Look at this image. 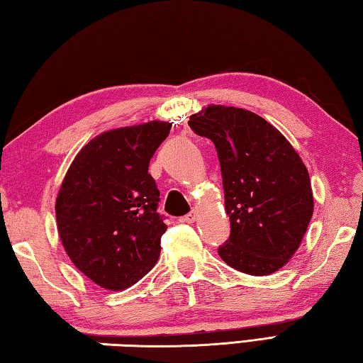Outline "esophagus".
Masks as SVG:
<instances>
[{"label": "esophagus", "mask_w": 363, "mask_h": 363, "mask_svg": "<svg viewBox=\"0 0 363 363\" xmlns=\"http://www.w3.org/2000/svg\"><path fill=\"white\" fill-rule=\"evenodd\" d=\"M195 219H196V211H190L189 214H186V216H182V218H181L182 223H187V224L194 223Z\"/></svg>", "instance_id": "esophagus-1"}]
</instances>
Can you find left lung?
<instances>
[{
	"mask_svg": "<svg viewBox=\"0 0 363 363\" xmlns=\"http://www.w3.org/2000/svg\"><path fill=\"white\" fill-rule=\"evenodd\" d=\"M189 126L218 152L230 218L220 259L250 275L274 274L296 253L314 213L304 163L279 130L250 110L210 106L190 116Z\"/></svg>",
	"mask_w": 363,
	"mask_h": 363,
	"instance_id": "obj_1",
	"label": "left lung"
}]
</instances>
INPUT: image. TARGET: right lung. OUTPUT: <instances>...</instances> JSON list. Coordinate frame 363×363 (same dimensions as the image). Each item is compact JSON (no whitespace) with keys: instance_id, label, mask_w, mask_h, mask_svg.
I'll use <instances>...</instances> for the list:
<instances>
[{"instance_id":"add662e5","label":"right lung","mask_w":363,"mask_h":363,"mask_svg":"<svg viewBox=\"0 0 363 363\" xmlns=\"http://www.w3.org/2000/svg\"><path fill=\"white\" fill-rule=\"evenodd\" d=\"M171 125L150 121L89 140L73 160L56 200L60 240L72 262L102 288L120 291L150 272L167 230L149 174Z\"/></svg>"}]
</instances>
